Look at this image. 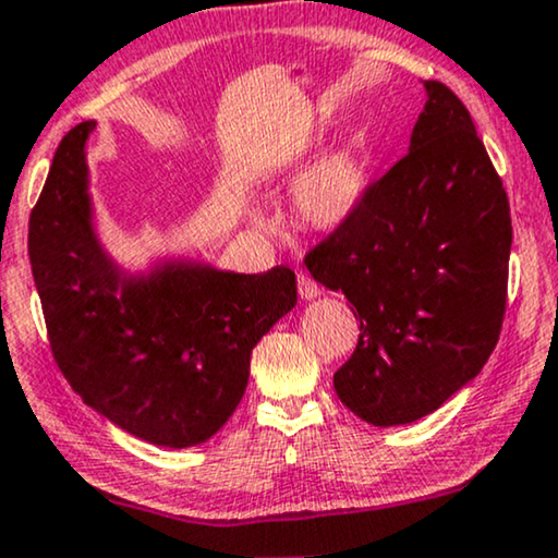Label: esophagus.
<instances>
[{
	"label": "esophagus",
	"instance_id": "34e87169",
	"mask_svg": "<svg viewBox=\"0 0 558 558\" xmlns=\"http://www.w3.org/2000/svg\"><path fill=\"white\" fill-rule=\"evenodd\" d=\"M299 293H301V299H306V301H312V299H316V295L322 293V288L314 283L312 278H308V275H299Z\"/></svg>",
	"mask_w": 558,
	"mask_h": 558
}]
</instances>
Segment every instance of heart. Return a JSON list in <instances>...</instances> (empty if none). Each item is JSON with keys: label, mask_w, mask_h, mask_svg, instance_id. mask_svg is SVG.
Listing matches in <instances>:
<instances>
[{"label": "heart", "mask_w": 558, "mask_h": 558, "mask_svg": "<svg viewBox=\"0 0 558 558\" xmlns=\"http://www.w3.org/2000/svg\"><path fill=\"white\" fill-rule=\"evenodd\" d=\"M371 174V149L363 136H350L322 157L293 190V214L303 227L331 231L342 227L363 201ZM263 227L265 218L255 216Z\"/></svg>", "instance_id": "b5f03b06"}]
</instances>
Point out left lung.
<instances>
[{
	"instance_id": "obj_1",
	"label": "left lung",
	"mask_w": 558,
	"mask_h": 558,
	"mask_svg": "<svg viewBox=\"0 0 558 558\" xmlns=\"http://www.w3.org/2000/svg\"><path fill=\"white\" fill-rule=\"evenodd\" d=\"M425 89L407 157L303 259L361 319L335 391L376 427L446 404L489 361L505 319L512 221L502 180L466 105L442 82Z\"/></svg>"
}]
</instances>
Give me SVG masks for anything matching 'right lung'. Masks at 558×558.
Returning a JSON list of instances; mask_svg holds the SVG:
<instances>
[{
	"instance_id": "1",
	"label": "right lung",
	"mask_w": 558,
	"mask_h": 558,
	"mask_svg": "<svg viewBox=\"0 0 558 558\" xmlns=\"http://www.w3.org/2000/svg\"><path fill=\"white\" fill-rule=\"evenodd\" d=\"M92 131L84 121L61 138L27 229L53 361L112 425L154 446H197L242 401L252 350L295 306V272L165 263L123 275L92 227Z\"/></svg>"
}]
</instances>
